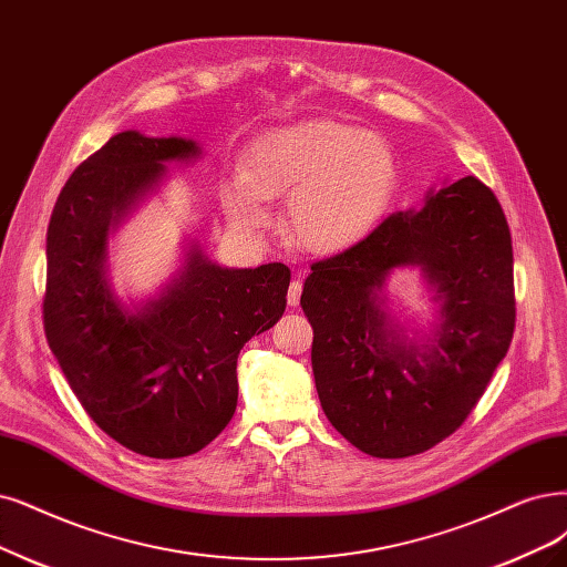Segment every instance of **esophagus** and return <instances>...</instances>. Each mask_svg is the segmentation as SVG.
I'll use <instances>...</instances> for the list:
<instances>
[{
  "label": "esophagus",
  "instance_id": "esophagus-1",
  "mask_svg": "<svg viewBox=\"0 0 567 567\" xmlns=\"http://www.w3.org/2000/svg\"><path fill=\"white\" fill-rule=\"evenodd\" d=\"M301 291H303L301 280H291L289 291H287V303H289L291 308H297V306H299V301H301Z\"/></svg>",
  "mask_w": 567,
  "mask_h": 567
}]
</instances>
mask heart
I'll list each match as a JSON object with an SVG mask.
<instances>
[{
	"mask_svg": "<svg viewBox=\"0 0 567 567\" xmlns=\"http://www.w3.org/2000/svg\"><path fill=\"white\" fill-rule=\"evenodd\" d=\"M390 144L354 125L308 118L259 137L245 173L224 182L228 217L243 228L266 221L264 198H289L287 230L312 251H337L362 238L394 196Z\"/></svg>",
	"mask_w": 567,
	"mask_h": 567,
	"instance_id": "obj_1",
	"label": "heart"
}]
</instances>
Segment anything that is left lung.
Segmentation results:
<instances>
[{"instance_id": "1", "label": "left lung", "mask_w": 567, "mask_h": 567, "mask_svg": "<svg viewBox=\"0 0 567 567\" xmlns=\"http://www.w3.org/2000/svg\"><path fill=\"white\" fill-rule=\"evenodd\" d=\"M409 262L426 270L445 303L432 347L404 344L382 310L384 276ZM310 270L301 308L329 423L373 457L444 442L484 396L514 337L512 234L495 194L476 177L457 179Z\"/></svg>"}]
</instances>
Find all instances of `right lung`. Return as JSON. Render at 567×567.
Listing matches in <instances>:
<instances>
[{
  "label": "right lung",
  "mask_w": 567,
  "mask_h": 567,
  "mask_svg": "<svg viewBox=\"0 0 567 567\" xmlns=\"http://www.w3.org/2000/svg\"><path fill=\"white\" fill-rule=\"evenodd\" d=\"M192 140L114 135L70 175L47 234L41 318L79 404L114 442L146 457H186L230 423L243 346L276 324L289 268H221L192 251L182 278L137 312L104 285L107 230Z\"/></svg>",
  "instance_id": "add662e5"
}]
</instances>
